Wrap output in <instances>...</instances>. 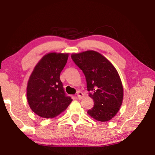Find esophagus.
Returning a JSON list of instances; mask_svg holds the SVG:
<instances>
[{
	"instance_id": "34e87169",
	"label": "esophagus",
	"mask_w": 155,
	"mask_h": 155,
	"mask_svg": "<svg viewBox=\"0 0 155 155\" xmlns=\"http://www.w3.org/2000/svg\"><path fill=\"white\" fill-rule=\"evenodd\" d=\"M77 96V98H78V99H81V98L84 97V94L81 91H78Z\"/></svg>"
}]
</instances>
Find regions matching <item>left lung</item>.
I'll list each match as a JSON object with an SVG mask.
<instances>
[{"label": "left lung", "mask_w": 155, "mask_h": 155, "mask_svg": "<svg viewBox=\"0 0 155 155\" xmlns=\"http://www.w3.org/2000/svg\"><path fill=\"white\" fill-rule=\"evenodd\" d=\"M72 60L85 76L94 107L87 111L97 120L113 118L123 103V88L116 68L98 52L87 51L71 55Z\"/></svg>", "instance_id": "obj_1"}]
</instances>
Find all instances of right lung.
I'll return each instance as SVG.
<instances>
[{
  "mask_svg": "<svg viewBox=\"0 0 155 155\" xmlns=\"http://www.w3.org/2000/svg\"><path fill=\"white\" fill-rule=\"evenodd\" d=\"M68 54L49 53L38 62L28 82L27 96L29 106L42 118H54L72 102L67 96L60 74L68 60Z\"/></svg>",
  "mask_w": 155,
  "mask_h": 155,
  "instance_id": "obj_1",
  "label": "right lung"
}]
</instances>
